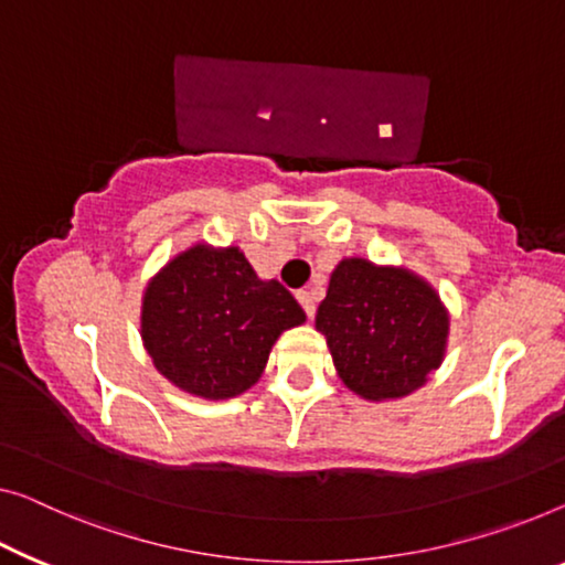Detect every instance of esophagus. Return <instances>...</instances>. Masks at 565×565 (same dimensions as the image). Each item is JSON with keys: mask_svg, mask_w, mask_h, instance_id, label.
<instances>
[{"mask_svg": "<svg viewBox=\"0 0 565 565\" xmlns=\"http://www.w3.org/2000/svg\"><path fill=\"white\" fill-rule=\"evenodd\" d=\"M297 299H299L301 309L307 311V317H309V319L315 317V311H317V299H315V294H311V291H299V294H297Z\"/></svg>", "mask_w": 565, "mask_h": 565, "instance_id": "esophagus-1", "label": "esophagus"}]
</instances>
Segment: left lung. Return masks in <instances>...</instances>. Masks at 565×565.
Segmentation results:
<instances>
[{
	"instance_id": "left-lung-1",
	"label": "left lung",
	"mask_w": 565,
	"mask_h": 565,
	"mask_svg": "<svg viewBox=\"0 0 565 565\" xmlns=\"http://www.w3.org/2000/svg\"><path fill=\"white\" fill-rule=\"evenodd\" d=\"M449 309L424 276L348 256L334 266L315 327L340 381L360 398H406L439 370Z\"/></svg>"
}]
</instances>
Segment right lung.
Instances as JSON below:
<instances>
[{
  "label": "right lung",
  "mask_w": 565,
  "mask_h": 565,
  "mask_svg": "<svg viewBox=\"0 0 565 565\" xmlns=\"http://www.w3.org/2000/svg\"><path fill=\"white\" fill-rule=\"evenodd\" d=\"M305 322L297 299L260 279L238 246L198 241L149 279L139 332L164 381L225 401L256 385L276 340Z\"/></svg>",
  "instance_id": "obj_1"
}]
</instances>
